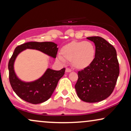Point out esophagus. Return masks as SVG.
Segmentation results:
<instances>
[{
  "label": "esophagus",
  "mask_w": 131,
  "mask_h": 131,
  "mask_svg": "<svg viewBox=\"0 0 131 131\" xmlns=\"http://www.w3.org/2000/svg\"><path fill=\"white\" fill-rule=\"evenodd\" d=\"M66 72H71V69H69V68H66Z\"/></svg>",
  "instance_id": "34e87169"
}]
</instances>
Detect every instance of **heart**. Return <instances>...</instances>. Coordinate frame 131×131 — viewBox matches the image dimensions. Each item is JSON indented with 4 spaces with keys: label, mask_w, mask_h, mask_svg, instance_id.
<instances>
[{
    "label": "heart",
    "mask_w": 131,
    "mask_h": 131,
    "mask_svg": "<svg viewBox=\"0 0 131 131\" xmlns=\"http://www.w3.org/2000/svg\"><path fill=\"white\" fill-rule=\"evenodd\" d=\"M95 52V47L92 42L72 41L62 48L60 59L71 62L74 68L83 69L93 62Z\"/></svg>",
    "instance_id": "b5f03b06"
}]
</instances>
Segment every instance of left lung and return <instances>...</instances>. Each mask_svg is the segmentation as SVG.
Listing matches in <instances>:
<instances>
[{"label":"left lung","mask_w":131,"mask_h":131,"mask_svg":"<svg viewBox=\"0 0 131 131\" xmlns=\"http://www.w3.org/2000/svg\"><path fill=\"white\" fill-rule=\"evenodd\" d=\"M87 39L95 44V59L90 66L78 72L75 88L81 100L95 103L105 100L112 94L120 69L116 50L112 45L99 36Z\"/></svg>","instance_id":"left-lung-1"}]
</instances>
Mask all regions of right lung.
I'll list each match as a JSON object with an SVG mask.
<instances>
[{
  "mask_svg": "<svg viewBox=\"0 0 131 131\" xmlns=\"http://www.w3.org/2000/svg\"><path fill=\"white\" fill-rule=\"evenodd\" d=\"M57 46V44L54 42H30L20 45L14 49L8 63L9 80L13 91L22 100L32 104H39L48 100L59 80L64 75L65 68L60 71L48 68L37 80L31 82H23L17 77L14 69V63L18 54L26 49H32L56 58L58 51Z\"/></svg>",
  "mask_w": 131,
  "mask_h": 131,
  "instance_id": "obj_1",
  "label": "right lung"
}]
</instances>
